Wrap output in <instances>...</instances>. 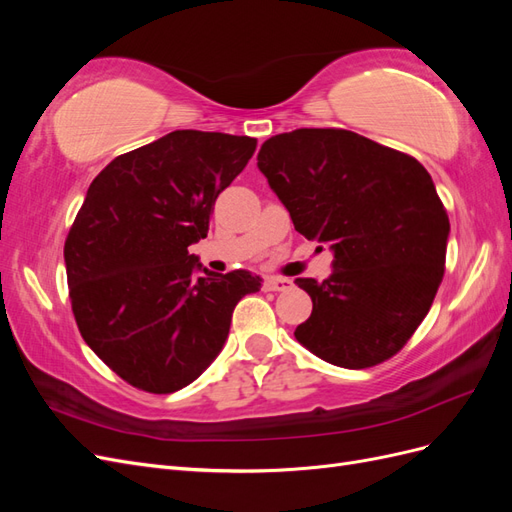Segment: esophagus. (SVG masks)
Listing matches in <instances>:
<instances>
[{"label": "esophagus", "instance_id": "obj_1", "mask_svg": "<svg viewBox=\"0 0 512 512\" xmlns=\"http://www.w3.org/2000/svg\"><path fill=\"white\" fill-rule=\"evenodd\" d=\"M290 286H292V282L288 280V277H280V275H269V277H265V282H262V288L273 290V292L288 290Z\"/></svg>", "mask_w": 512, "mask_h": 512}]
</instances>
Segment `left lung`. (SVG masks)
<instances>
[{"mask_svg": "<svg viewBox=\"0 0 512 512\" xmlns=\"http://www.w3.org/2000/svg\"><path fill=\"white\" fill-rule=\"evenodd\" d=\"M258 168L294 230L335 252L327 280H294L314 303L294 337L337 367L389 361L444 277L451 224L425 166L350 130L301 128L265 141Z\"/></svg>", "mask_w": 512, "mask_h": 512, "instance_id": "8db88e82", "label": "left lung"}]
</instances>
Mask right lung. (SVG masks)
Returning <instances> with one entry per match:
<instances>
[{
	"label": "right lung",
	"instance_id": "obj_1",
	"mask_svg": "<svg viewBox=\"0 0 512 512\" xmlns=\"http://www.w3.org/2000/svg\"><path fill=\"white\" fill-rule=\"evenodd\" d=\"M256 138L175 130L121 153L91 181L66 237L72 314L87 346L136 389L166 395L220 354L235 305L260 290L250 271L200 269L215 198Z\"/></svg>",
	"mask_w": 512,
	"mask_h": 512
}]
</instances>
